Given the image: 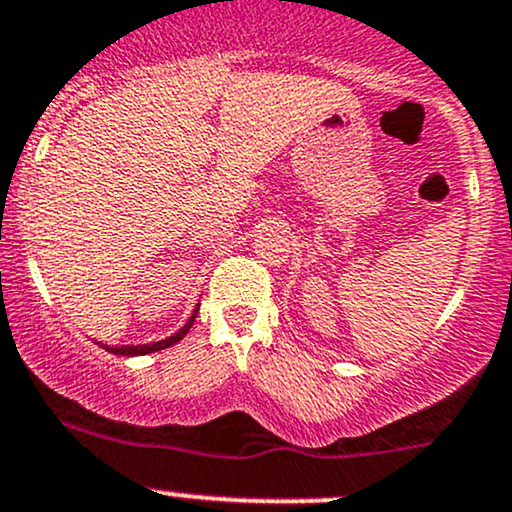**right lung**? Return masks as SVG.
<instances>
[{
    "instance_id": "1",
    "label": "right lung",
    "mask_w": 512,
    "mask_h": 512,
    "mask_svg": "<svg viewBox=\"0 0 512 512\" xmlns=\"http://www.w3.org/2000/svg\"><path fill=\"white\" fill-rule=\"evenodd\" d=\"M196 313H199V308H196V311H194V316L187 320V325H184V328L179 330V333H174L172 338H167V340H160V342H150V345H123V347H106V345H101V347H104L106 352H111V355H126V357H136V355H150V352L165 350V347H172L174 342H179V340L184 338V335L189 333V328H192V323H194V318H196Z\"/></svg>"
}]
</instances>
